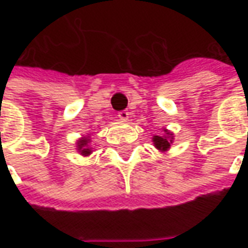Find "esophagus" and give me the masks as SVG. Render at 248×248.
<instances>
[{"label": "esophagus", "mask_w": 248, "mask_h": 248, "mask_svg": "<svg viewBox=\"0 0 248 248\" xmlns=\"http://www.w3.org/2000/svg\"><path fill=\"white\" fill-rule=\"evenodd\" d=\"M119 119L120 120H128L129 119V113L127 111V110H121V111H119Z\"/></svg>", "instance_id": "esophagus-1"}]
</instances>
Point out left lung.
<instances>
[{"mask_svg": "<svg viewBox=\"0 0 248 248\" xmlns=\"http://www.w3.org/2000/svg\"><path fill=\"white\" fill-rule=\"evenodd\" d=\"M167 135L171 137V134H168V132H167ZM153 142H155V146H156V148L164 152V150H167V149L171 146L172 138L168 139L167 137H155V138H153Z\"/></svg>", "mask_w": 248, "mask_h": 248, "instance_id": "left-lung-1", "label": "left lung"}]
</instances>
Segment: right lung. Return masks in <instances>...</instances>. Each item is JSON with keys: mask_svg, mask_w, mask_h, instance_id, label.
Listing matches in <instances>:
<instances>
[{"mask_svg": "<svg viewBox=\"0 0 248 248\" xmlns=\"http://www.w3.org/2000/svg\"><path fill=\"white\" fill-rule=\"evenodd\" d=\"M88 142H90L88 138H84L78 142V150L81 152V155H84V156H88L91 153V149L87 148L88 146Z\"/></svg>", "mask_w": 248, "mask_h": 248, "instance_id": "obj_1", "label": "right lung"}]
</instances>
